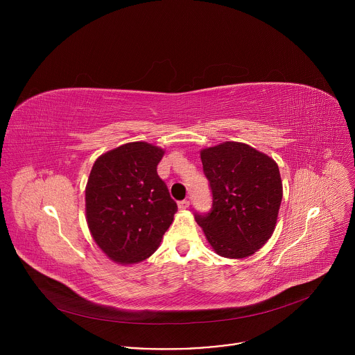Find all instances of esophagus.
<instances>
[{"label": "esophagus", "mask_w": 355, "mask_h": 355, "mask_svg": "<svg viewBox=\"0 0 355 355\" xmlns=\"http://www.w3.org/2000/svg\"><path fill=\"white\" fill-rule=\"evenodd\" d=\"M178 208H180L181 211L188 209V208H189V200H188V199H182V200H180V202H178Z\"/></svg>", "instance_id": "34e87169"}]
</instances>
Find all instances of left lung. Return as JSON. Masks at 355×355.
Returning <instances> with one entry per match:
<instances>
[{
  "label": "left lung",
  "mask_w": 355,
  "mask_h": 355,
  "mask_svg": "<svg viewBox=\"0 0 355 355\" xmlns=\"http://www.w3.org/2000/svg\"><path fill=\"white\" fill-rule=\"evenodd\" d=\"M200 160L212 192V208L208 214L195 212V220L219 256L254 254L271 237L281 207L277 163L239 141L202 150Z\"/></svg>",
  "instance_id": "8db88e82"
}]
</instances>
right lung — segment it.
I'll return each mask as SVG.
<instances>
[{
    "label": "right lung",
    "instance_id": "obj_1",
    "mask_svg": "<svg viewBox=\"0 0 355 355\" xmlns=\"http://www.w3.org/2000/svg\"><path fill=\"white\" fill-rule=\"evenodd\" d=\"M163 155L160 147L133 141L98 157L89 173L87 223L99 248L119 264L153 254L178 209L157 174Z\"/></svg>",
    "mask_w": 355,
    "mask_h": 355
}]
</instances>
